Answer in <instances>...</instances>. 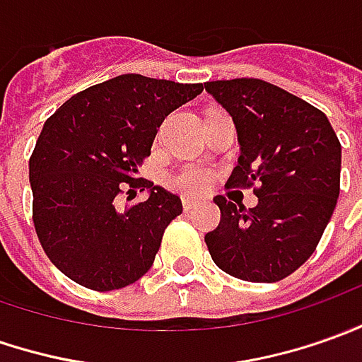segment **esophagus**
<instances>
[{
	"label": "esophagus",
	"mask_w": 362,
	"mask_h": 362,
	"mask_svg": "<svg viewBox=\"0 0 362 362\" xmlns=\"http://www.w3.org/2000/svg\"><path fill=\"white\" fill-rule=\"evenodd\" d=\"M196 206H198V204H196L194 200H190V198H184V200H182V208H184V212H192Z\"/></svg>",
	"instance_id": "34e87169"
}]
</instances>
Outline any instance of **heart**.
Segmentation results:
<instances>
[{"label":"heart","mask_w":362,"mask_h":362,"mask_svg":"<svg viewBox=\"0 0 362 362\" xmlns=\"http://www.w3.org/2000/svg\"><path fill=\"white\" fill-rule=\"evenodd\" d=\"M170 184L184 194H200L210 186V174L202 168L190 166V168L178 172L176 176H172Z\"/></svg>","instance_id":"obj_1"}]
</instances>
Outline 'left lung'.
<instances>
[{
	"mask_svg": "<svg viewBox=\"0 0 362 362\" xmlns=\"http://www.w3.org/2000/svg\"><path fill=\"white\" fill-rule=\"evenodd\" d=\"M230 112L240 158L228 188L259 184L245 210L216 196L222 220L206 233L214 264L243 281L274 284L311 257L333 216L341 142L325 115L262 78L204 85Z\"/></svg>",
	"mask_w": 362,
	"mask_h": 362,
	"instance_id": "left-lung-1",
	"label": "left lung"
}]
</instances>
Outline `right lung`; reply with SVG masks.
<instances>
[{
  "mask_svg": "<svg viewBox=\"0 0 362 362\" xmlns=\"http://www.w3.org/2000/svg\"><path fill=\"white\" fill-rule=\"evenodd\" d=\"M202 90V83L130 73L81 90L47 119L29 160L33 223L47 257L69 279L112 291L152 267L182 202L134 176L162 120ZM127 185L148 189L149 200L119 209Z\"/></svg>",
  "mask_w": 362,
  "mask_h": 362,
  "instance_id": "1",
  "label": "right lung"
}]
</instances>
